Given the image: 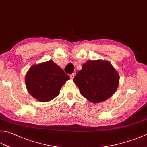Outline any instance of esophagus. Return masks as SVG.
<instances>
[{"label": "esophagus", "mask_w": 147, "mask_h": 147, "mask_svg": "<svg viewBox=\"0 0 147 147\" xmlns=\"http://www.w3.org/2000/svg\"><path fill=\"white\" fill-rule=\"evenodd\" d=\"M74 75H75V73H73V74H70V77H71V79H73V78H74Z\"/></svg>", "instance_id": "esophagus-1"}]
</instances>
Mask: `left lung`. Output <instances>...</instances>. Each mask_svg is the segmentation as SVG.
<instances>
[{
  "label": "left lung",
  "instance_id": "left-lung-1",
  "mask_svg": "<svg viewBox=\"0 0 147 147\" xmlns=\"http://www.w3.org/2000/svg\"><path fill=\"white\" fill-rule=\"evenodd\" d=\"M80 93L92 103H98L113 96L119 84V74L110 62L88 60L74 76Z\"/></svg>",
  "mask_w": 147,
  "mask_h": 147
}]
</instances>
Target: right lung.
I'll list each match as a JSON object with an SVG mask.
<instances>
[{
	"label": "right lung",
	"mask_w": 147,
	"mask_h": 147,
	"mask_svg": "<svg viewBox=\"0 0 147 147\" xmlns=\"http://www.w3.org/2000/svg\"><path fill=\"white\" fill-rule=\"evenodd\" d=\"M70 79L62 69L52 60L33 65L25 76L28 92L40 102L50 101L59 96L65 82Z\"/></svg>",
	"instance_id": "1"
}]
</instances>
